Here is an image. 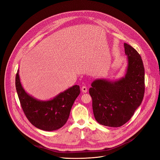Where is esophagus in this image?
Wrapping results in <instances>:
<instances>
[{"label": "esophagus", "instance_id": "esophagus-1", "mask_svg": "<svg viewBox=\"0 0 160 160\" xmlns=\"http://www.w3.org/2000/svg\"><path fill=\"white\" fill-rule=\"evenodd\" d=\"M82 92H84V93H86L87 92V88L86 86H83L82 87Z\"/></svg>", "mask_w": 160, "mask_h": 160}]
</instances>
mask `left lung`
Wrapping results in <instances>:
<instances>
[{
    "label": "left lung",
    "mask_w": 160,
    "mask_h": 160,
    "mask_svg": "<svg viewBox=\"0 0 160 160\" xmlns=\"http://www.w3.org/2000/svg\"><path fill=\"white\" fill-rule=\"evenodd\" d=\"M127 68L123 77L117 80L96 79L89 94L96 121L101 125L119 127L126 123L141 105L144 94V67L139 54L124 43Z\"/></svg>",
    "instance_id": "8db88e82"
}]
</instances>
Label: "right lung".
<instances>
[{"mask_svg": "<svg viewBox=\"0 0 160 160\" xmlns=\"http://www.w3.org/2000/svg\"><path fill=\"white\" fill-rule=\"evenodd\" d=\"M16 88L22 110L30 122L45 131H53L61 128L70 116L72 106L80 93V86L75 85L53 99L38 100L28 94L22 87L19 70L16 76Z\"/></svg>", "mask_w": 160, "mask_h": 160, "instance_id": "obj_1", "label": "right lung"}]
</instances>
